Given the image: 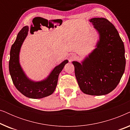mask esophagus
Returning <instances> with one entry per match:
<instances>
[{
	"label": "esophagus",
	"instance_id": "obj_1",
	"mask_svg": "<svg viewBox=\"0 0 130 130\" xmlns=\"http://www.w3.org/2000/svg\"><path fill=\"white\" fill-rule=\"evenodd\" d=\"M76 57V55L73 54V53H71L69 55V61H72L73 60H74Z\"/></svg>",
	"mask_w": 130,
	"mask_h": 130
}]
</instances>
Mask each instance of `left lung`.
I'll list each match as a JSON object with an SVG mask.
<instances>
[{
    "label": "left lung",
    "instance_id": "obj_1",
    "mask_svg": "<svg viewBox=\"0 0 130 130\" xmlns=\"http://www.w3.org/2000/svg\"><path fill=\"white\" fill-rule=\"evenodd\" d=\"M98 34L95 48L80 62L73 61L80 90L89 95H105L120 83L125 68V48L112 24L104 18L89 19Z\"/></svg>",
    "mask_w": 130,
    "mask_h": 130
}]
</instances>
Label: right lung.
Listing matches in <instances>:
<instances>
[{
  "instance_id": "1",
  "label": "right lung",
  "mask_w": 130,
  "mask_h": 130,
  "mask_svg": "<svg viewBox=\"0 0 130 130\" xmlns=\"http://www.w3.org/2000/svg\"><path fill=\"white\" fill-rule=\"evenodd\" d=\"M29 26H25L19 31L10 51L9 69L12 82L16 88L25 96L32 99H41L50 95L56 89L58 76L67 60H64L51 70L48 76L40 81L29 79L21 67L19 53L23 42L28 34Z\"/></svg>"
}]
</instances>
